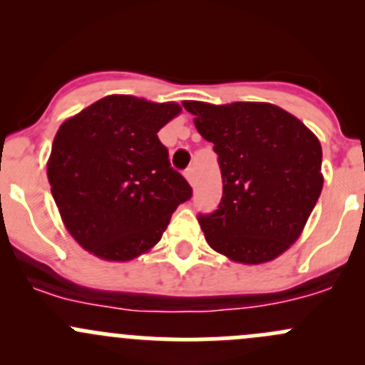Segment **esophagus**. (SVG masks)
Instances as JSON below:
<instances>
[{"mask_svg":"<svg viewBox=\"0 0 365 365\" xmlns=\"http://www.w3.org/2000/svg\"><path fill=\"white\" fill-rule=\"evenodd\" d=\"M185 178L189 180V183L196 182V168H194V165H190V168H187Z\"/></svg>","mask_w":365,"mask_h":365,"instance_id":"1","label":"esophagus"}]
</instances>
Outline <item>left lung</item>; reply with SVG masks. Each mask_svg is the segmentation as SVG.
<instances>
[{
    "label": "left lung",
    "instance_id": "1",
    "mask_svg": "<svg viewBox=\"0 0 365 365\" xmlns=\"http://www.w3.org/2000/svg\"><path fill=\"white\" fill-rule=\"evenodd\" d=\"M213 143L222 200L197 220L213 251L231 261H272L300 237L323 189L322 145L298 118L264 102L187 101Z\"/></svg>",
    "mask_w": 365,
    "mask_h": 365
}]
</instances>
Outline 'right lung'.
I'll list each match as a JSON object with an SVG mask.
<instances>
[{"label":"right lung","instance_id":"add662e5","mask_svg":"<svg viewBox=\"0 0 365 365\" xmlns=\"http://www.w3.org/2000/svg\"><path fill=\"white\" fill-rule=\"evenodd\" d=\"M178 113L175 102L109 95L58 128L47 178L81 247L108 261L134 259L160 240L173 212L192 197L157 135Z\"/></svg>","mask_w":365,"mask_h":365}]
</instances>
